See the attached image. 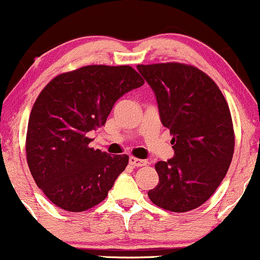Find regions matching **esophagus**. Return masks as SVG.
Listing matches in <instances>:
<instances>
[{
  "instance_id": "obj_1",
  "label": "esophagus",
  "mask_w": 260,
  "mask_h": 260,
  "mask_svg": "<svg viewBox=\"0 0 260 260\" xmlns=\"http://www.w3.org/2000/svg\"><path fill=\"white\" fill-rule=\"evenodd\" d=\"M129 163L133 167H144V166L147 165V161L146 159H140V158H135V157H130L129 158Z\"/></svg>"
}]
</instances>
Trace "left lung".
<instances>
[{"mask_svg":"<svg viewBox=\"0 0 260 260\" xmlns=\"http://www.w3.org/2000/svg\"><path fill=\"white\" fill-rule=\"evenodd\" d=\"M152 88L174 156L156 163L159 182L148 198L159 208L185 212L203 205L229 171L235 147L230 108L216 83L183 63L138 65Z\"/></svg>","mask_w":260,"mask_h":260,"instance_id":"8db88e82","label":"left lung"}]
</instances>
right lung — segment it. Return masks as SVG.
I'll return each mask as SVG.
<instances>
[{
	"label": "right lung",
	"mask_w": 260,
	"mask_h": 260,
	"mask_svg": "<svg viewBox=\"0 0 260 260\" xmlns=\"http://www.w3.org/2000/svg\"><path fill=\"white\" fill-rule=\"evenodd\" d=\"M144 80L130 66H84L46 84L29 116L27 161L48 199L71 212L107 198L127 166L126 154L89 147V133L106 124L118 99Z\"/></svg>",
	"instance_id": "obj_1"
}]
</instances>
